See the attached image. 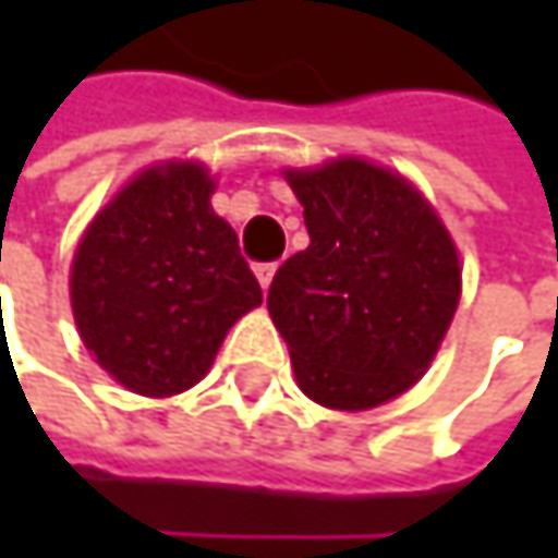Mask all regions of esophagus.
Listing matches in <instances>:
<instances>
[{"label": "esophagus", "instance_id": "obj_1", "mask_svg": "<svg viewBox=\"0 0 558 558\" xmlns=\"http://www.w3.org/2000/svg\"><path fill=\"white\" fill-rule=\"evenodd\" d=\"M275 271H278V262H258V265H255V278H258V283H262L265 290L271 287Z\"/></svg>", "mask_w": 558, "mask_h": 558}]
</instances>
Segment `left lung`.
I'll return each mask as SVG.
<instances>
[{"mask_svg":"<svg viewBox=\"0 0 558 558\" xmlns=\"http://www.w3.org/2000/svg\"><path fill=\"white\" fill-rule=\"evenodd\" d=\"M310 248L278 268L271 319L306 397L368 410L433 362L462 293L456 245L397 173L342 158L287 170Z\"/></svg>","mask_w":558,"mask_h":558,"instance_id":"8db88e82","label":"left lung"}]
</instances>
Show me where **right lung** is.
<instances>
[{
	"mask_svg": "<svg viewBox=\"0 0 558 558\" xmlns=\"http://www.w3.org/2000/svg\"><path fill=\"white\" fill-rule=\"evenodd\" d=\"M199 165L138 173L86 229L70 303L86 349L129 390L193 388L226 332L262 303L235 229L209 206Z\"/></svg>",
	"mask_w": 558,
	"mask_h": 558,
	"instance_id": "right-lung-1",
	"label": "right lung"
}]
</instances>
